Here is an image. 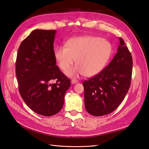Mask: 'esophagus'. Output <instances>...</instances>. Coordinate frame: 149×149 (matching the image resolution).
<instances>
[{"label": "esophagus", "mask_w": 149, "mask_h": 149, "mask_svg": "<svg viewBox=\"0 0 149 149\" xmlns=\"http://www.w3.org/2000/svg\"><path fill=\"white\" fill-rule=\"evenodd\" d=\"M77 83H78V81L77 80H76V79H72L71 80V84H74Z\"/></svg>", "instance_id": "34e87169"}]
</instances>
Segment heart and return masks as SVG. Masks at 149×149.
Segmentation results:
<instances>
[{
    "mask_svg": "<svg viewBox=\"0 0 149 149\" xmlns=\"http://www.w3.org/2000/svg\"><path fill=\"white\" fill-rule=\"evenodd\" d=\"M112 53V45L108 40L85 35L67 40L65 46L54 49V57L60 68L66 71L76 59L77 65L66 72L70 77L79 74L91 77L103 70Z\"/></svg>",
    "mask_w": 149,
    "mask_h": 149,
    "instance_id": "b5f03b06",
    "label": "heart"
}]
</instances>
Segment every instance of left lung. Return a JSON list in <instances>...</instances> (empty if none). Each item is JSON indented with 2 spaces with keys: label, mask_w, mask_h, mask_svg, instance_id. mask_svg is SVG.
<instances>
[{
  "label": "left lung",
  "mask_w": 149,
  "mask_h": 149,
  "mask_svg": "<svg viewBox=\"0 0 149 149\" xmlns=\"http://www.w3.org/2000/svg\"><path fill=\"white\" fill-rule=\"evenodd\" d=\"M119 40L118 52L110 63L83 83L85 108L94 116L107 115L116 110L130 88L132 58L124 40Z\"/></svg>",
  "instance_id": "left-lung-1"
}]
</instances>
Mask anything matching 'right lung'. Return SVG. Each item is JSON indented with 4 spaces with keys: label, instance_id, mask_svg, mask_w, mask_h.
<instances>
[{
    "label": "right lung",
    "instance_id": "1",
    "mask_svg": "<svg viewBox=\"0 0 149 149\" xmlns=\"http://www.w3.org/2000/svg\"><path fill=\"white\" fill-rule=\"evenodd\" d=\"M56 30H35L23 40L18 51L15 73L23 100L36 113L57 114L63 107L70 79L56 65L53 43ZM57 82L51 84L52 80Z\"/></svg>",
    "mask_w": 149,
    "mask_h": 149
}]
</instances>
